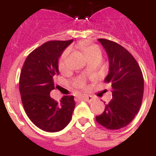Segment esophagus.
<instances>
[{
    "label": "esophagus",
    "instance_id": "34e87169",
    "mask_svg": "<svg viewBox=\"0 0 156 156\" xmlns=\"http://www.w3.org/2000/svg\"><path fill=\"white\" fill-rule=\"evenodd\" d=\"M82 99H83L84 101H86V102H88V103L93 102V100H94V98H93L92 96H89V95H85V96H83Z\"/></svg>",
    "mask_w": 156,
    "mask_h": 156
}]
</instances>
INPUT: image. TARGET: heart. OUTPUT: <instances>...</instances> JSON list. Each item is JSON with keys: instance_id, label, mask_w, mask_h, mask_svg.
I'll return each mask as SVG.
<instances>
[{"instance_id": "obj_1", "label": "heart", "mask_w": 156, "mask_h": 156, "mask_svg": "<svg viewBox=\"0 0 156 156\" xmlns=\"http://www.w3.org/2000/svg\"><path fill=\"white\" fill-rule=\"evenodd\" d=\"M80 48L82 50V52L86 55L88 60L94 59H101L102 53H101V49L96 44H89V43H82L80 44ZM67 54H68V50L64 51L63 53L62 54L61 57H60L59 61V68H63L64 67L65 61H66V59H67ZM77 83H78L80 87H84L85 86V79L82 78H79L77 81Z\"/></svg>"}]
</instances>
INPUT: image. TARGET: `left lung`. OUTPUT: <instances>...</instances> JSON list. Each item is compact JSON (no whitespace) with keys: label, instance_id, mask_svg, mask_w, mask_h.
<instances>
[{"label":"left lung","instance_id":"8db88e82","mask_svg":"<svg viewBox=\"0 0 156 156\" xmlns=\"http://www.w3.org/2000/svg\"><path fill=\"white\" fill-rule=\"evenodd\" d=\"M98 41L109 59V72L104 82L112 85V99L96 120L108 129H119L129 125L140 110L143 74L136 59L124 47L107 39Z\"/></svg>","mask_w":156,"mask_h":156}]
</instances>
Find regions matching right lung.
Wrapping results in <instances>:
<instances>
[{
  "label": "right lung",
  "mask_w": 156,
  "mask_h": 156,
  "mask_svg": "<svg viewBox=\"0 0 156 156\" xmlns=\"http://www.w3.org/2000/svg\"><path fill=\"white\" fill-rule=\"evenodd\" d=\"M73 40L50 41L28 55L22 68L20 91L26 114L36 126L46 132L62 130L70 122L75 102L64 96L60 102L50 97L59 75L58 59Z\"/></svg>",
  "instance_id": "add662e5"
}]
</instances>
